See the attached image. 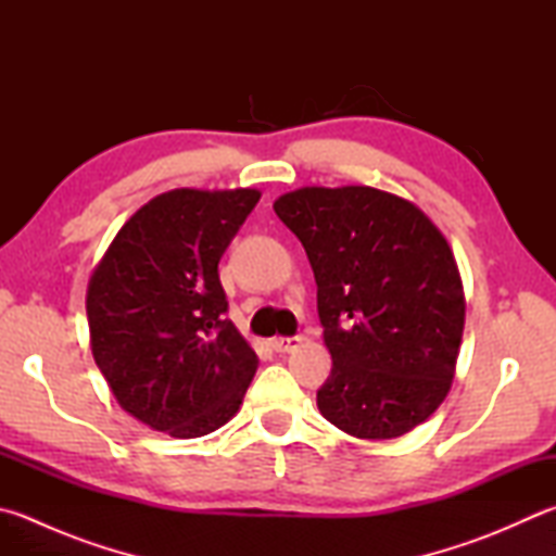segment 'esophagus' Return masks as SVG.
<instances>
[{"mask_svg":"<svg viewBox=\"0 0 556 556\" xmlns=\"http://www.w3.org/2000/svg\"><path fill=\"white\" fill-rule=\"evenodd\" d=\"M300 343H302V337H276L274 341H270V345H274V351H278V353L295 351Z\"/></svg>","mask_w":556,"mask_h":556,"instance_id":"34e87169","label":"esophagus"}]
</instances>
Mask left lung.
Instances as JSON below:
<instances>
[{
    "label": "left lung",
    "instance_id": "obj_1",
    "mask_svg": "<svg viewBox=\"0 0 556 556\" xmlns=\"http://www.w3.org/2000/svg\"><path fill=\"white\" fill-rule=\"evenodd\" d=\"M307 251L331 375L321 416L387 441L450 392L465 327L463 280L445 237L414 203L370 186H309L274 203Z\"/></svg>",
    "mask_w": 556,
    "mask_h": 556
}]
</instances>
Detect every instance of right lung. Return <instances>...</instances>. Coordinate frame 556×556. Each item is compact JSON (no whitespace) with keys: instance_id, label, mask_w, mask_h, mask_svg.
<instances>
[{"instance_id":"add662e5","label":"right lung","mask_w":556,"mask_h":556,"mask_svg":"<svg viewBox=\"0 0 556 556\" xmlns=\"http://www.w3.org/2000/svg\"><path fill=\"white\" fill-rule=\"evenodd\" d=\"M258 198L254 188L156 195L93 270V361L125 412L154 431L207 435L244 400L258 358L227 319L217 264Z\"/></svg>"}]
</instances>
